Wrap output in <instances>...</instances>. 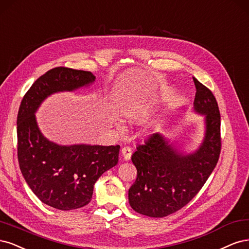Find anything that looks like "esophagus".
<instances>
[{"mask_svg":"<svg viewBox=\"0 0 249 249\" xmlns=\"http://www.w3.org/2000/svg\"><path fill=\"white\" fill-rule=\"evenodd\" d=\"M121 153L125 160H129L131 157V149L129 147H123L121 150Z\"/></svg>","mask_w":249,"mask_h":249,"instance_id":"1","label":"esophagus"}]
</instances>
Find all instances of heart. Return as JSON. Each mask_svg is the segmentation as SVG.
I'll list each match as a JSON object with an SVG mask.
<instances>
[{
  "label": "heart",
  "instance_id": "1",
  "mask_svg": "<svg viewBox=\"0 0 249 249\" xmlns=\"http://www.w3.org/2000/svg\"><path fill=\"white\" fill-rule=\"evenodd\" d=\"M117 127H118V129H119V130H121V131H122V130H124V127H123L121 124H118V125H117Z\"/></svg>",
  "mask_w": 249,
  "mask_h": 249
}]
</instances>
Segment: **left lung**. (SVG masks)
I'll list each match as a JSON object with an SVG mask.
<instances>
[{"label":"left lung","mask_w":249,"mask_h":249,"mask_svg":"<svg viewBox=\"0 0 249 249\" xmlns=\"http://www.w3.org/2000/svg\"><path fill=\"white\" fill-rule=\"evenodd\" d=\"M194 108L205 117V138L194 153L183 154L158 132L136 147L131 160L138 170L128 191L132 209L149 217H164L180 210L202 189L217 164L220 114L213 93L194 77Z\"/></svg>","instance_id":"left-lung-1"}]
</instances>
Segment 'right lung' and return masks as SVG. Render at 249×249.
Here are the masks:
<instances>
[{
  "instance_id": "add662e5",
  "label": "right lung",
  "mask_w": 249,
  "mask_h": 249,
  "mask_svg": "<svg viewBox=\"0 0 249 249\" xmlns=\"http://www.w3.org/2000/svg\"><path fill=\"white\" fill-rule=\"evenodd\" d=\"M90 71L57 67L47 71L23 96L18 115V158L29 187L42 203L58 210L91 202L100 176L118 163L120 146H61L44 138L35 113L50 95L94 83Z\"/></svg>"
}]
</instances>
